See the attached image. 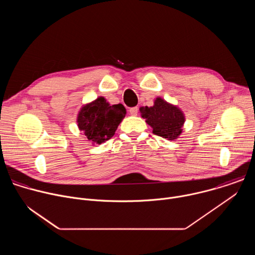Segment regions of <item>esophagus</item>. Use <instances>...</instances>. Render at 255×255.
<instances>
[{
	"label": "esophagus",
	"instance_id": "34e87169",
	"mask_svg": "<svg viewBox=\"0 0 255 255\" xmlns=\"http://www.w3.org/2000/svg\"><path fill=\"white\" fill-rule=\"evenodd\" d=\"M129 112H130V114H131V115H133V116H136V115H137V113H138V107H133V108H130Z\"/></svg>",
	"mask_w": 255,
	"mask_h": 255
}]
</instances>
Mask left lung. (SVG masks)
<instances>
[{
    "instance_id": "obj_1",
    "label": "left lung",
    "mask_w": 255,
    "mask_h": 255,
    "mask_svg": "<svg viewBox=\"0 0 255 255\" xmlns=\"http://www.w3.org/2000/svg\"><path fill=\"white\" fill-rule=\"evenodd\" d=\"M142 118L152 127V133L173 140L181 133L185 116L178 108L166 103L161 98H156L152 107L140 108Z\"/></svg>"
}]
</instances>
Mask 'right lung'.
Instances as JSON below:
<instances>
[{
	"mask_svg": "<svg viewBox=\"0 0 255 255\" xmlns=\"http://www.w3.org/2000/svg\"><path fill=\"white\" fill-rule=\"evenodd\" d=\"M125 114L126 109L122 104L110 106L105 98L100 97L83 107L78 125L89 140L101 144L114 136Z\"/></svg>",
	"mask_w": 255,
	"mask_h": 255,
	"instance_id": "1",
	"label": "right lung"
}]
</instances>
